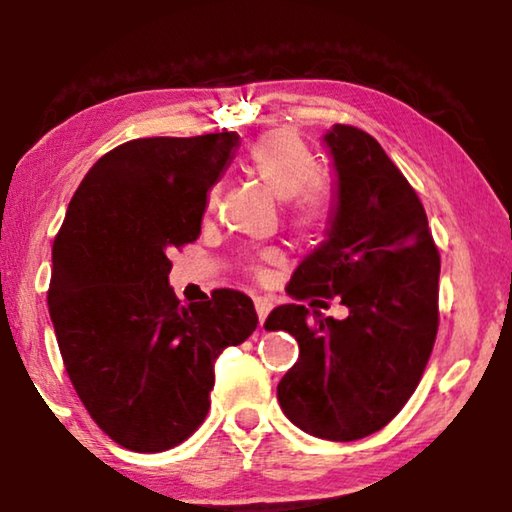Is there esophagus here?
I'll list each match as a JSON object with an SVG mask.
<instances>
[{"label":"esophagus","instance_id":"obj_1","mask_svg":"<svg viewBox=\"0 0 512 512\" xmlns=\"http://www.w3.org/2000/svg\"><path fill=\"white\" fill-rule=\"evenodd\" d=\"M254 305H256V314H258V324H265V317H268L270 314V310H272V303L268 298H256L254 300Z\"/></svg>","mask_w":512,"mask_h":512}]
</instances>
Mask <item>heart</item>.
<instances>
[{"label":"heart","mask_w":512,"mask_h":512,"mask_svg":"<svg viewBox=\"0 0 512 512\" xmlns=\"http://www.w3.org/2000/svg\"><path fill=\"white\" fill-rule=\"evenodd\" d=\"M249 170L277 195L291 200V221L300 230H317L326 219V200L312 181L319 177V163L293 130H272L258 137L247 153ZM219 200V186L207 195V207Z\"/></svg>","instance_id":"obj_1"}]
</instances>
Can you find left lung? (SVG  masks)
Here are the masks:
<instances>
[{"mask_svg": "<svg viewBox=\"0 0 512 512\" xmlns=\"http://www.w3.org/2000/svg\"><path fill=\"white\" fill-rule=\"evenodd\" d=\"M326 240L305 256L286 293L338 296L342 321L317 307L279 305L265 331L298 340V361L277 401L298 429L324 440L366 438L394 419L417 389L438 333L440 256L408 179L368 132L333 125ZM326 305V303H324Z\"/></svg>", "mask_w": 512, "mask_h": 512, "instance_id": "8db88e82", "label": "left lung"}]
</instances>
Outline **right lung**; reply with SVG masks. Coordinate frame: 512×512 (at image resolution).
Here are the masks:
<instances>
[{"label": "right lung", "mask_w": 512, "mask_h": 512, "mask_svg": "<svg viewBox=\"0 0 512 512\" xmlns=\"http://www.w3.org/2000/svg\"><path fill=\"white\" fill-rule=\"evenodd\" d=\"M237 146V132L116 146L83 177L53 242L48 312L67 375L132 452L184 443L209 410L216 359L256 331L244 293L181 305L167 279V254L198 240Z\"/></svg>", "instance_id": "obj_1"}]
</instances>
